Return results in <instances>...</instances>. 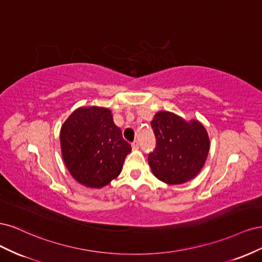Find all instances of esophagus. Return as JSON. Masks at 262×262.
<instances>
[{"mask_svg":"<svg viewBox=\"0 0 262 262\" xmlns=\"http://www.w3.org/2000/svg\"><path fill=\"white\" fill-rule=\"evenodd\" d=\"M132 148L133 149H138L139 147H140V143H139V141L138 140H134L133 142H132Z\"/></svg>","mask_w":262,"mask_h":262,"instance_id":"obj_1","label":"esophagus"}]
</instances>
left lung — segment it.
Here are the masks:
<instances>
[{
	"label": "left lung",
	"mask_w": 262,
	"mask_h": 262,
	"mask_svg": "<svg viewBox=\"0 0 262 262\" xmlns=\"http://www.w3.org/2000/svg\"><path fill=\"white\" fill-rule=\"evenodd\" d=\"M156 146L148 154L154 176L169 185H179L194 178L207 160L210 141L204 126L187 122L168 112L155 115L150 122Z\"/></svg>",
	"instance_id": "obj_1"
}]
</instances>
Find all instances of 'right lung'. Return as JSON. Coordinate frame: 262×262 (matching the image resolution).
<instances>
[{"label": "right lung", "instance_id": "add662e5", "mask_svg": "<svg viewBox=\"0 0 262 262\" xmlns=\"http://www.w3.org/2000/svg\"><path fill=\"white\" fill-rule=\"evenodd\" d=\"M60 142L68 170L80 184L101 188L121 172L131 145L122 138L107 108H80L61 128Z\"/></svg>", "mask_w": 262, "mask_h": 262}]
</instances>
